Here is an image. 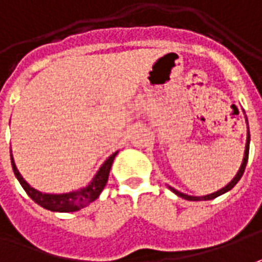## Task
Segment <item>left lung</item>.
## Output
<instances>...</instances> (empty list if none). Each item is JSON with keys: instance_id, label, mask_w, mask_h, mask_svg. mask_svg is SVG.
Returning <instances> with one entry per match:
<instances>
[{"instance_id": "1", "label": "left lung", "mask_w": 262, "mask_h": 262, "mask_svg": "<svg viewBox=\"0 0 262 262\" xmlns=\"http://www.w3.org/2000/svg\"><path fill=\"white\" fill-rule=\"evenodd\" d=\"M248 154H250V132H248V138H247V145H245V154H244V159H243V163H241V168H239V170H238V173L235 175V178L231 181V182L225 186V188H222V189H220V191L213 192V193H209V195H205V196H191V195H185V193H182V192L176 191V189H173V188H170V191H173L178 195V196H181V198L183 199H188V201H211V199L216 198V196H220V195H222V193H225V192L231 191L234 186H235L236 183H238V181L241 179V176L244 175V170H245V166H247V162H248Z\"/></svg>"}]
</instances>
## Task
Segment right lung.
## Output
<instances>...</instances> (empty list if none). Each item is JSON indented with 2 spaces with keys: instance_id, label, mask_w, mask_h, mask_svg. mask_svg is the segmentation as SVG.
Instances as JSON below:
<instances>
[{
  "instance_id": "obj_1",
  "label": "right lung",
  "mask_w": 262,
  "mask_h": 262,
  "mask_svg": "<svg viewBox=\"0 0 262 262\" xmlns=\"http://www.w3.org/2000/svg\"><path fill=\"white\" fill-rule=\"evenodd\" d=\"M117 155L113 154L107 161L101 165V168L99 169V172L96 173L93 178V181L87 185L86 188H81L79 191L69 192V193H58V195H53V193H42V192L37 191L31 188L28 183L24 181V178L19 175L18 169L14 163L11 155V165L14 175L17 176L18 182L21 183V186L24 188V191L27 192V195L33 199L35 204H38L42 208L53 211V212H74L79 211L81 208L87 206L90 202H93L94 199L99 198V195L101 191L104 189L106 183L108 179V172L112 168V163L115 161V156Z\"/></svg>"
}]
</instances>
